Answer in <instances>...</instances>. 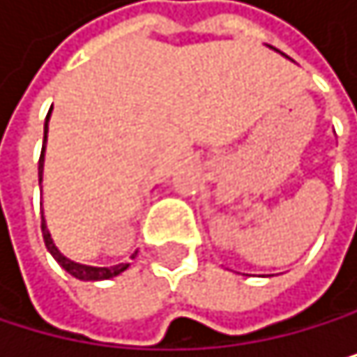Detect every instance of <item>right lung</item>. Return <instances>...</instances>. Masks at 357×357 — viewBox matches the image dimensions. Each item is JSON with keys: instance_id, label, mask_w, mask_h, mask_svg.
I'll list each match as a JSON object with an SVG mask.
<instances>
[{"instance_id": "add662e5", "label": "right lung", "mask_w": 357, "mask_h": 357, "mask_svg": "<svg viewBox=\"0 0 357 357\" xmlns=\"http://www.w3.org/2000/svg\"><path fill=\"white\" fill-rule=\"evenodd\" d=\"M51 115V113H49ZM49 115H47V121H45V143H43V154H40V162H38V182L43 184V173H45V147H47V132H49ZM43 238H45V246H47V250L53 255V259L55 261L70 274V276H75V278H79V280H87V282H93V280H109V278H115V276H119L124 270H128L130 268V264L126 261V264H117V266H111V268H96V266H85V264H77V261H73V259H68L66 255H61V250L55 246V242H53V238H51V231L47 229V220H45V216H43ZM137 257V252H132V257L130 259H135Z\"/></svg>"}]
</instances>
